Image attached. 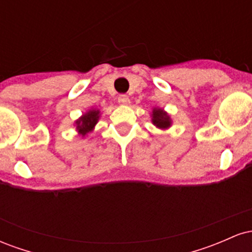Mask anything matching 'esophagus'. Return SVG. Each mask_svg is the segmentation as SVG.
I'll list each match as a JSON object with an SVG mask.
<instances>
[{
    "mask_svg": "<svg viewBox=\"0 0 252 252\" xmlns=\"http://www.w3.org/2000/svg\"><path fill=\"white\" fill-rule=\"evenodd\" d=\"M118 103L122 104V105H128L130 103L129 97L126 96V94H120V96H118Z\"/></svg>",
    "mask_w": 252,
    "mask_h": 252,
    "instance_id": "1",
    "label": "esophagus"
}]
</instances>
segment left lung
<instances>
[{
  "mask_svg": "<svg viewBox=\"0 0 252 252\" xmlns=\"http://www.w3.org/2000/svg\"><path fill=\"white\" fill-rule=\"evenodd\" d=\"M152 122L154 126H158L160 129H167L169 128L170 124H172V120H170L169 115L166 111H163L160 108H154L153 109L152 114Z\"/></svg>",
  "mask_w": 252,
  "mask_h": 252,
  "instance_id": "8db88e82",
  "label": "left lung"
}]
</instances>
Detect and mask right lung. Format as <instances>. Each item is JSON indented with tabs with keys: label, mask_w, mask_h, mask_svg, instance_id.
Masks as SVG:
<instances>
[{
	"label": "right lung",
	"mask_w": 252,
	"mask_h": 252,
	"mask_svg": "<svg viewBox=\"0 0 252 252\" xmlns=\"http://www.w3.org/2000/svg\"><path fill=\"white\" fill-rule=\"evenodd\" d=\"M98 120H99V110L97 109H91L88 112L83 115L79 120L76 121L77 126V131L78 134L85 136L89 132H91L94 130V126H96Z\"/></svg>",
	"instance_id": "1"
}]
</instances>
